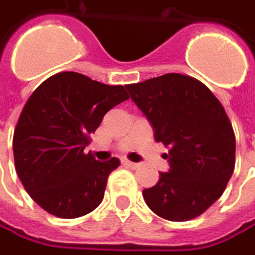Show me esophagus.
<instances>
[{"mask_svg": "<svg viewBox=\"0 0 255 255\" xmlns=\"http://www.w3.org/2000/svg\"><path fill=\"white\" fill-rule=\"evenodd\" d=\"M124 164H126L127 167H129V168H132V170H137V168L141 167V164H138V162H132V161L129 160H124Z\"/></svg>", "mask_w": 255, "mask_h": 255, "instance_id": "34e87169", "label": "esophagus"}]
</instances>
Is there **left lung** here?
<instances>
[{"mask_svg": "<svg viewBox=\"0 0 255 255\" xmlns=\"http://www.w3.org/2000/svg\"><path fill=\"white\" fill-rule=\"evenodd\" d=\"M168 154L170 171L142 191L157 216L188 221L223 195L236 165V135L224 107L201 81L164 74L126 85Z\"/></svg>", "mask_w": 255, "mask_h": 255, "instance_id": "1", "label": "left lung"}]
</instances>
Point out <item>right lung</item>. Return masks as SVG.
<instances>
[{
    "mask_svg": "<svg viewBox=\"0 0 255 255\" xmlns=\"http://www.w3.org/2000/svg\"><path fill=\"white\" fill-rule=\"evenodd\" d=\"M128 98L123 85L72 71L54 74L28 98L14 131V161L25 191L47 213L77 218L103 201L120 160L101 162L84 149L107 111Z\"/></svg>",
    "mask_w": 255,
    "mask_h": 255,
    "instance_id": "1",
    "label": "right lung"
}]
</instances>
